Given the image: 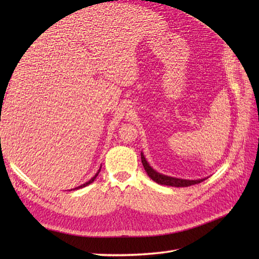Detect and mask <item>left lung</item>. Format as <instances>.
Masks as SVG:
<instances>
[{"label":"left lung","mask_w":259,"mask_h":259,"mask_svg":"<svg viewBox=\"0 0 259 259\" xmlns=\"http://www.w3.org/2000/svg\"><path fill=\"white\" fill-rule=\"evenodd\" d=\"M141 162L144 164V168L147 171L148 176L153 180L156 181L159 185H164V186H171V187H189L192 185L199 184L205 179H198V180H186V179H178L174 177H168V176H164L157 172L156 170H153L149 163L147 162L145 156L141 153Z\"/></svg>","instance_id":"8db88e82"}]
</instances>
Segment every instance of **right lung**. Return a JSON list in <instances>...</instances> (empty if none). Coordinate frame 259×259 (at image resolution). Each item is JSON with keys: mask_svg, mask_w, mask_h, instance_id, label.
<instances>
[{"mask_svg": "<svg viewBox=\"0 0 259 259\" xmlns=\"http://www.w3.org/2000/svg\"><path fill=\"white\" fill-rule=\"evenodd\" d=\"M99 172H100V169H99V171L96 174V176H95V177H92L89 181H88V183H85V184H83V185H81V186H79V187H76V188L75 189H79V188H82V187H85V186H88V185H90L91 183H93V181H95V179L97 178V176L99 175Z\"/></svg>", "mask_w": 259, "mask_h": 259, "instance_id": "1", "label": "right lung"}]
</instances>
